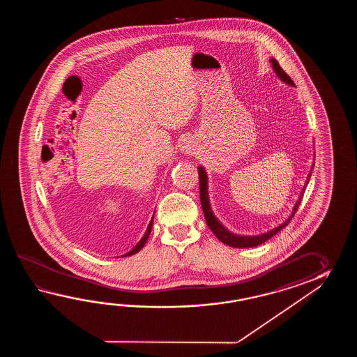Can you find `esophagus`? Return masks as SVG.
I'll use <instances>...</instances> for the list:
<instances>
[{
  "label": "esophagus",
  "mask_w": 357,
  "mask_h": 357,
  "mask_svg": "<svg viewBox=\"0 0 357 357\" xmlns=\"http://www.w3.org/2000/svg\"><path fill=\"white\" fill-rule=\"evenodd\" d=\"M194 151H195V144L191 139H186V140L182 142L181 152L185 153V154H191V153H194Z\"/></svg>",
  "instance_id": "esophagus-1"
}]
</instances>
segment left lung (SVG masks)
<instances>
[{"instance_id": "left-lung-1", "label": "left lung", "mask_w": 357, "mask_h": 357, "mask_svg": "<svg viewBox=\"0 0 357 357\" xmlns=\"http://www.w3.org/2000/svg\"><path fill=\"white\" fill-rule=\"evenodd\" d=\"M269 61L272 62L274 71H275V74H277V76H278L281 80H283L284 83L289 84V85H295L294 82L291 80V77H289V76L283 71V68L280 66L278 61L275 60V59H271ZM197 172H199V186H200V203H202V208H203V212H204L206 225H208V227L212 229L213 234L217 236L218 240H220L223 243H226L228 246H232V248H241V249H243V248H254V246H258L260 243H266V240L272 238L275 234H278L281 229H283V228L289 225V220L294 218L295 213L297 212V208H298V205H300L301 200H303L305 189H306V188H303L301 194H300V197L297 199L296 204L294 206L292 214L289 215V220L282 223L281 226L273 228L272 231H269V232H266V234H261V235L259 236L235 235V234L229 232L227 228L225 227V226L220 223V220L215 218V215L213 214L211 203H209V197H208V177H206V172H205L204 167L199 166V167H197ZM310 176L311 172L309 174V176H307L306 185H307V182L310 180Z\"/></svg>"}]
</instances>
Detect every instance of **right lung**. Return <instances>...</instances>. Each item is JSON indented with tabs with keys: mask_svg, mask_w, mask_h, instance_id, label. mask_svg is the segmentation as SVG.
<instances>
[{
	"mask_svg": "<svg viewBox=\"0 0 357 357\" xmlns=\"http://www.w3.org/2000/svg\"><path fill=\"white\" fill-rule=\"evenodd\" d=\"M154 217V215H153ZM153 226V218L151 222H149V226L146 228V231H145L144 236L142 237V240L139 241V243L135 245V248L132 249V250L129 251V252H126L125 255H122V257H130V255H134V254H137V251L142 250V248H144L145 243H146V240H148V237L151 235V231H152Z\"/></svg>",
	"mask_w": 357,
	"mask_h": 357,
	"instance_id": "add662e5",
	"label": "right lung"
}]
</instances>
